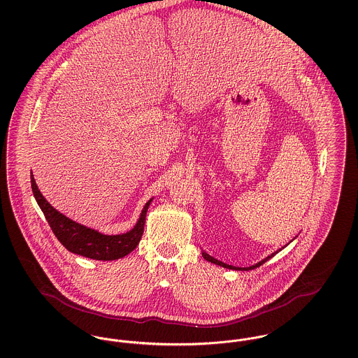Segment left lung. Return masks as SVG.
<instances>
[{"label":"left lung","mask_w":358,"mask_h":358,"mask_svg":"<svg viewBox=\"0 0 358 358\" xmlns=\"http://www.w3.org/2000/svg\"><path fill=\"white\" fill-rule=\"evenodd\" d=\"M280 251V250H279ZM279 251H276V252H273L270 256H267L266 259H263V260H260L259 263H256L255 266H250V267H234V266H229V264H225V263H222L220 260H217V259H215V257H212V256L208 255V254H205L203 252V256H204V259H206L208 262H210V263H213V264H217V266H222L224 268H229V270H241V271H248V270H254L256 267H259V266H262L263 263H266L268 259H271L273 255H276Z\"/></svg>","instance_id":"1"}]
</instances>
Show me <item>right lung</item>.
<instances>
[{
	"label": "right lung",
	"mask_w": 358,
	"mask_h": 358,
	"mask_svg": "<svg viewBox=\"0 0 358 358\" xmlns=\"http://www.w3.org/2000/svg\"><path fill=\"white\" fill-rule=\"evenodd\" d=\"M31 184L34 199L50 224L52 232L69 252L95 260H115L130 254L136 248L143 235L146 212L153 199H150L145 204L142 213L131 231L122 235H103L95 229L87 228L79 222L71 220L63 213L56 210L38 190L32 173Z\"/></svg>",
	"instance_id": "obj_1"
}]
</instances>
